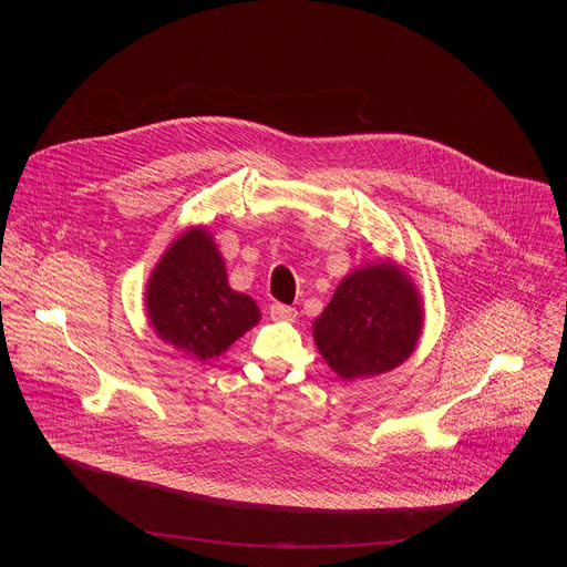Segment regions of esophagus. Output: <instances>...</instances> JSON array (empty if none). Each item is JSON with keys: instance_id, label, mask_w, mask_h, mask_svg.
Wrapping results in <instances>:
<instances>
[{"instance_id": "esophagus-1", "label": "esophagus", "mask_w": 567, "mask_h": 567, "mask_svg": "<svg viewBox=\"0 0 567 567\" xmlns=\"http://www.w3.org/2000/svg\"><path fill=\"white\" fill-rule=\"evenodd\" d=\"M269 313H271L274 320H296V316H298V311L293 307L282 305V302H274L269 307Z\"/></svg>"}]
</instances>
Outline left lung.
I'll return each mask as SVG.
<instances>
[{
	"instance_id": "1",
	"label": "left lung",
	"mask_w": 567,
	"mask_h": 567,
	"mask_svg": "<svg viewBox=\"0 0 567 567\" xmlns=\"http://www.w3.org/2000/svg\"><path fill=\"white\" fill-rule=\"evenodd\" d=\"M424 309L415 285L394 265L350 274L313 320L318 352L341 379L383 374L417 346Z\"/></svg>"
}]
</instances>
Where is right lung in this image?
Returning <instances> with one entry per match:
<instances>
[{
	"label": "right lung",
	"mask_w": 567,
	"mask_h": 567,
	"mask_svg": "<svg viewBox=\"0 0 567 567\" xmlns=\"http://www.w3.org/2000/svg\"><path fill=\"white\" fill-rule=\"evenodd\" d=\"M145 307L156 334L206 361L260 320L258 305L228 287L224 260L204 228L186 230L156 265Z\"/></svg>",
	"instance_id": "1"
}]
</instances>
